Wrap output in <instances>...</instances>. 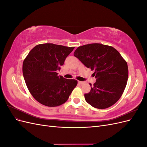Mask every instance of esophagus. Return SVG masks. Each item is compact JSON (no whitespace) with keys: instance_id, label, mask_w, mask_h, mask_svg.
<instances>
[{"instance_id":"esophagus-1","label":"esophagus","mask_w":147,"mask_h":147,"mask_svg":"<svg viewBox=\"0 0 147 147\" xmlns=\"http://www.w3.org/2000/svg\"><path fill=\"white\" fill-rule=\"evenodd\" d=\"M78 83H79L80 84H84V82H81V81H79V82H78Z\"/></svg>"}]
</instances>
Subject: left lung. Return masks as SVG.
Masks as SVG:
<instances>
[{
  "mask_svg": "<svg viewBox=\"0 0 147 147\" xmlns=\"http://www.w3.org/2000/svg\"><path fill=\"white\" fill-rule=\"evenodd\" d=\"M74 56L94 70L96 82L84 99L93 107L104 109L119 99L126 88L128 67L126 61L112 47L91 43L77 48Z\"/></svg>",
  "mask_w": 147,
  "mask_h": 147,
  "instance_id": "8db88e82",
  "label": "left lung"
}]
</instances>
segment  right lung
I'll list each match as a JSON object with an SVG mask.
<instances>
[{
	"mask_svg": "<svg viewBox=\"0 0 147 147\" xmlns=\"http://www.w3.org/2000/svg\"><path fill=\"white\" fill-rule=\"evenodd\" d=\"M75 47L53 43L36 45L29 53L23 64V74L29 92L40 103L56 107L65 102L77 81L57 75V70Z\"/></svg>",
	"mask_w": 147,
	"mask_h": 147,
	"instance_id": "1",
	"label": "right lung"
}]
</instances>
